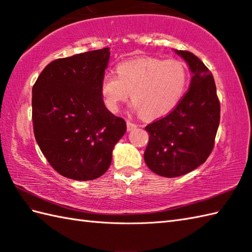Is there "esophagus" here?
Returning <instances> with one entry per match:
<instances>
[{"label":"esophagus","instance_id":"1","mask_svg":"<svg viewBox=\"0 0 252 252\" xmlns=\"http://www.w3.org/2000/svg\"><path fill=\"white\" fill-rule=\"evenodd\" d=\"M136 126H137L136 123L132 122V121H130V120H126V127H127V130H129V131H131V130H133V129H135Z\"/></svg>","mask_w":252,"mask_h":252}]
</instances>
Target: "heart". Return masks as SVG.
<instances>
[{
	"instance_id": "obj_1",
	"label": "heart",
	"mask_w": 252,
	"mask_h": 252,
	"mask_svg": "<svg viewBox=\"0 0 252 252\" xmlns=\"http://www.w3.org/2000/svg\"><path fill=\"white\" fill-rule=\"evenodd\" d=\"M117 76L105 73L99 91L107 109L119 110L129 97L134 108L146 119H157L172 111L183 97L187 84V68L178 60L143 56L121 62Z\"/></svg>"
}]
</instances>
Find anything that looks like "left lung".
Returning a JSON list of instances; mask_svg holds the SVG:
<instances>
[{
  "label": "left lung",
  "mask_w": 252,
  "mask_h": 252,
  "mask_svg": "<svg viewBox=\"0 0 252 252\" xmlns=\"http://www.w3.org/2000/svg\"><path fill=\"white\" fill-rule=\"evenodd\" d=\"M192 73L187 92L167 116L149 123L144 153L147 167L165 178H175L199 167L210 156L220 123V100L215 79L199 58L176 51Z\"/></svg>",
  "instance_id": "left-lung-1"
}]
</instances>
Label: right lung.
<instances>
[{
	"mask_svg": "<svg viewBox=\"0 0 252 252\" xmlns=\"http://www.w3.org/2000/svg\"><path fill=\"white\" fill-rule=\"evenodd\" d=\"M109 47L58 58L32 88L34 137L53 169L65 178L91 181L111 163L126 121L106 108L99 84Z\"/></svg>",
	"mask_w": 252,
	"mask_h": 252,
	"instance_id": "right-lung-1",
	"label": "right lung"
}]
</instances>
